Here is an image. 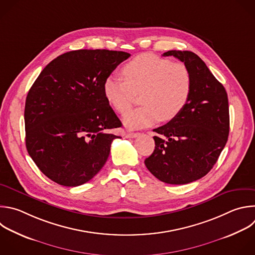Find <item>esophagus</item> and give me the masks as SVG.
Here are the masks:
<instances>
[{
    "instance_id": "34e87169",
    "label": "esophagus",
    "mask_w": 255,
    "mask_h": 255,
    "mask_svg": "<svg viewBox=\"0 0 255 255\" xmlns=\"http://www.w3.org/2000/svg\"><path fill=\"white\" fill-rule=\"evenodd\" d=\"M139 135H140L139 132H129V133L126 134V137H127V138H136V137H138Z\"/></svg>"
}]
</instances>
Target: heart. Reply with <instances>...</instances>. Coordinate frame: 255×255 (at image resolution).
I'll list each match as a JSON object with an SVG mask.
<instances>
[{"label":"heart","mask_w":255,"mask_h":255,"mask_svg":"<svg viewBox=\"0 0 255 255\" xmlns=\"http://www.w3.org/2000/svg\"><path fill=\"white\" fill-rule=\"evenodd\" d=\"M123 79L110 76L103 85L104 96L119 113H126L140 94V108L123 117L130 129L146 127L158 120L168 122L186 106L191 90L192 75L183 63L152 54L136 56L122 68Z\"/></svg>","instance_id":"b5f03b06"}]
</instances>
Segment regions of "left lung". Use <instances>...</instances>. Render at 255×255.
Segmentation results:
<instances>
[{"instance_id":"8db88e82","label":"left lung","mask_w":255,"mask_h":255,"mask_svg":"<svg viewBox=\"0 0 255 255\" xmlns=\"http://www.w3.org/2000/svg\"><path fill=\"white\" fill-rule=\"evenodd\" d=\"M192 75V90L181 113L154 129L155 149L145 159L160 181L181 185L205 176L216 163L229 134V107L223 85L205 63L190 51H168Z\"/></svg>"}]
</instances>
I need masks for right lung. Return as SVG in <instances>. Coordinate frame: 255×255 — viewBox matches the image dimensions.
<instances>
[{"mask_svg":"<svg viewBox=\"0 0 255 255\" xmlns=\"http://www.w3.org/2000/svg\"><path fill=\"white\" fill-rule=\"evenodd\" d=\"M131 55L77 50L50 62L29 90L25 105L26 147L54 182L75 187L91 180L106 163L110 131L122 126L104 96L103 85Z\"/></svg>","mask_w":255,"mask_h":255,"instance_id":"right-lung-1","label":"right lung"}]
</instances>
